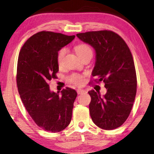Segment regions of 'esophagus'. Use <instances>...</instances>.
Wrapping results in <instances>:
<instances>
[{"instance_id": "1", "label": "esophagus", "mask_w": 154, "mask_h": 154, "mask_svg": "<svg viewBox=\"0 0 154 154\" xmlns=\"http://www.w3.org/2000/svg\"><path fill=\"white\" fill-rule=\"evenodd\" d=\"M77 93H78V94H82V93H86V91H85V90H82V89H77Z\"/></svg>"}]
</instances>
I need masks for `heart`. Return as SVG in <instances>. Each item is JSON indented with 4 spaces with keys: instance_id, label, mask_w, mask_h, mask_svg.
<instances>
[{
    "instance_id": "1",
    "label": "heart",
    "mask_w": 154,
    "mask_h": 154,
    "mask_svg": "<svg viewBox=\"0 0 154 154\" xmlns=\"http://www.w3.org/2000/svg\"><path fill=\"white\" fill-rule=\"evenodd\" d=\"M75 50L76 54L79 56L80 59H82L84 56H87V55H93V51H92L91 48L90 47L89 45L86 43H79L75 47ZM66 50L65 48H61L57 54V63L59 65H61L63 62V58H64L65 55H66ZM69 81L72 84L76 85H82L85 83V77L84 75H80V74L74 73L72 74L69 77H68Z\"/></svg>"
}]
</instances>
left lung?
Listing matches in <instances>:
<instances>
[{"instance_id": "1", "label": "left lung", "mask_w": 154, "mask_h": 154, "mask_svg": "<svg viewBox=\"0 0 154 154\" xmlns=\"http://www.w3.org/2000/svg\"><path fill=\"white\" fill-rule=\"evenodd\" d=\"M77 36L94 48L96 61L93 77L103 82L107 92H88L91 97L89 111L95 125L103 130H114L126 121L131 112L137 91V77L133 57L125 40L111 30L91 31ZM93 82V81H91Z\"/></svg>"}]
</instances>
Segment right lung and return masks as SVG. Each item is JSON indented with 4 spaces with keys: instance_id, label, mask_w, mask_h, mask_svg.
<instances>
[{
    "instance_id": "1",
    "label": "right lung",
    "mask_w": 154,
    "mask_h": 154,
    "mask_svg": "<svg viewBox=\"0 0 154 154\" xmlns=\"http://www.w3.org/2000/svg\"><path fill=\"white\" fill-rule=\"evenodd\" d=\"M75 35L41 31L33 35L21 48L17 62V85L22 101L40 128L62 131L72 119L77 93L69 88L61 93L51 92L49 81L57 78V54Z\"/></svg>"
}]
</instances>
